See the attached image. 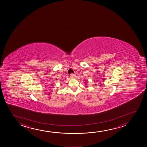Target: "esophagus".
<instances>
[{"label":"esophagus","mask_w":147,"mask_h":147,"mask_svg":"<svg viewBox=\"0 0 147 147\" xmlns=\"http://www.w3.org/2000/svg\"><path fill=\"white\" fill-rule=\"evenodd\" d=\"M70 77L71 78H74L75 77V75L74 74H73V73H71L70 74Z\"/></svg>","instance_id":"esophagus-1"}]
</instances>
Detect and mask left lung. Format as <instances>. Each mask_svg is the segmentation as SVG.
Segmentation results:
<instances>
[{
	"instance_id": "obj_1",
	"label": "left lung",
	"mask_w": 147,
	"mask_h": 147,
	"mask_svg": "<svg viewBox=\"0 0 147 147\" xmlns=\"http://www.w3.org/2000/svg\"><path fill=\"white\" fill-rule=\"evenodd\" d=\"M86 82H87V81H86V82H85V83H86Z\"/></svg>"
}]
</instances>
